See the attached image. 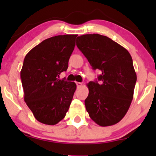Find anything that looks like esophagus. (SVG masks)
I'll use <instances>...</instances> for the list:
<instances>
[{
  "mask_svg": "<svg viewBox=\"0 0 156 156\" xmlns=\"http://www.w3.org/2000/svg\"><path fill=\"white\" fill-rule=\"evenodd\" d=\"M76 85L77 87H81V86L83 85V84L81 82H76Z\"/></svg>",
  "mask_w": 156,
  "mask_h": 156,
  "instance_id": "esophagus-1",
  "label": "esophagus"
}]
</instances>
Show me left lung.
Returning a JSON list of instances; mask_svg holds the SVG:
<instances>
[{"label": "left lung", "instance_id": "1", "mask_svg": "<svg viewBox=\"0 0 156 156\" xmlns=\"http://www.w3.org/2000/svg\"><path fill=\"white\" fill-rule=\"evenodd\" d=\"M76 45L94 69L101 75L97 81L87 84L88 97L84 100L90 119L102 127L120 122L126 115L133 97L136 74L129 52L106 36L83 34Z\"/></svg>", "mask_w": 156, "mask_h": 156}]
</instances>
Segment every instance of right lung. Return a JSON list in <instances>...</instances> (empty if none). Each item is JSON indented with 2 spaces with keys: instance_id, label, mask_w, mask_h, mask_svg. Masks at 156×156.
I'll list each match as a JSON object with an SVG mask.
<instances>
[{
  "instance_id": "obj_1",
  "label": "right lung",
  "mask_w": 156,
  "mask_h": 156,
  "mask_svg": "<svg viewBox=\"0 0 156 156\" xmlns=\"http://www.w3.org/2000/svg\"><path fill=\"white\" fill-rule=\"evenodd\" d=\"M77 36L50 37L31 49L25 57L20 72L24 100L41 123L56 125L68 112L76 84L59 78L68 69Z\"/></svg>"
}]
</instances>
